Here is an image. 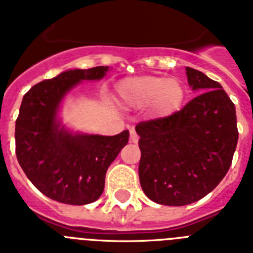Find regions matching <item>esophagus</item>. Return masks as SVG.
<instances>
[{
	"label": "esophagus",
	"instance_id": "1",
	"mask_svg": "<svg viewBox=\"0 0 253 253\" xmlns=\"http://www.w3.org/2000/svg\"><path fill=\"white\" fill-rule=\"evenodd\" d=\"M138 140H139V137H138L137 131L131 129L130 130V143H138Z\"/></svg>",
	"mask_w": 253,
	"mask_h": 253
}]
</instances>
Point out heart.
<instances>
[{"instance_id":"heart-1","label":"heart","mask_w":253,"mask_h":253,"mask_svg":"<svg viewBox=\"0 0 253 253\" xmlns=\"http://www.w3.org/2000/svg\"><path fill=\"white\" fill-rule=\"evenodd\" d=\"M120 99L134 109L149 107V113L157 119L169 118L184 104L186 91L177 78L162 76H139L123 80L118 86Z\"/></svg>"}]
</instances>
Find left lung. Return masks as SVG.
<instances>
[{
	"label": "left lung",
	"mask_w": 253,
	"mask_h": 253,
	"mask_svg": "<svg viewBox=\"0 0 253 253\" xmlns=\"http://www.w3.org/2000/svg\"><path fill=\"white\" fill-rule=\"evenodd\" d=\"M199 95L169 118L135 126L142 157L139 181L152 202L191 204L213 191L227 175L238 142L234 104L222 84L186 67Z\"/></svg>",
	"instance_id": "left-lung-1"
}]
</instances>
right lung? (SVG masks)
<instances>
[{"label": "right lung", "mask_w": 253, "mask_h": 253, "mask_svg": "<svg viewBox=\"0 0 253 253\" xmlns=\"http://www.w3.org/2000/svg\"><path fill=\"white\" fill-rule=\"evenodd\" d=\"M109 67L68 69L33 86L22 99L15 126L16 157L40 193L55 202L86 205L96 202L105 175L129 140V130L113 137L73 131L59 111L67 93L82 81H100Z\"/></svg>", "instance_id": "right-lung-1"}]
</instances>
